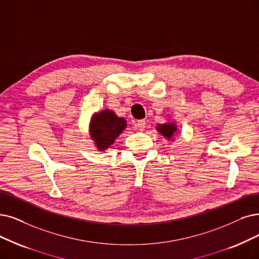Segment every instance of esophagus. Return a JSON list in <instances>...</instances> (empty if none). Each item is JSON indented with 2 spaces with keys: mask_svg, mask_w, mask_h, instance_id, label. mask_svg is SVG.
Here are the masks:
<instances>
[{
  "mask_svg": "<svg viewBox=\"0 0 259 259\" xmlns=\"http://www.w3.org/2000/svg\"><path fill=\"white\" fill-rule=\"evenodd\" d=\"M146 125H147L146 120H139V121L137 122V127H138L140 131H143L144 128H146Z\"/></svg>",
  "mask_w": 259,
  "mask_h": 259,
  "instance_id": "1",
  "label": "esophagus"
}]
</instances>
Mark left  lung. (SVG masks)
<instances>
[{
  "label": "left lung",
  "instance_id": "1",
  "mask_svg": "<svg viewBox=\"0 0 259 259\" xmlns=\"http://www.w3.org/2000/svg\"><path fill=\"white\" fill-rule=\"evenodd\" d=\"M157 131L162 134V136L167 137L168 139H170L172 137V135L174 134V132L177 131V127H175L174 124H161V125L157 126Z\"/></svg>",
  "mask_w": 259,
  "mask_h": 259
}]
</instances>
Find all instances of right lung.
<instances>
[{"instance_id":"1","label":"right lung","mask_w":259,"mask_h":259,"mask_svg":"<svg viewBox=\"0 0 259 259\" xmlns=\"http://www.w3.org/2000/svg\"><path fill=\"white\" fill-rule=\"evenodd\" d=\"M126 126V121L118 118L110 110H103L92 119L91 137L96 141L99 150L104 151Z\"/></svg>"}]
</instances>
